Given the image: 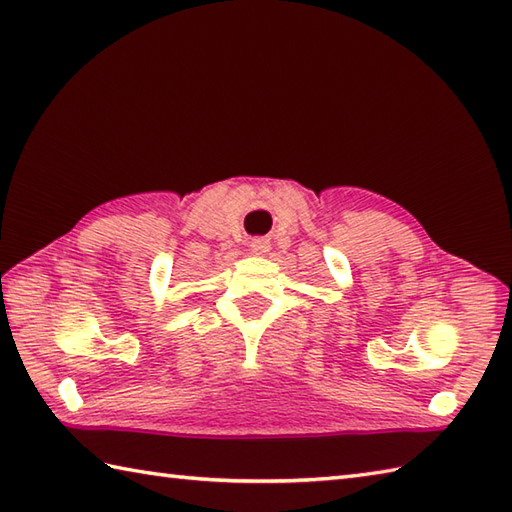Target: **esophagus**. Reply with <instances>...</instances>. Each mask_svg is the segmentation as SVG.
I'll return each mask as SVG.
<instances>
[{"label": "esophagus", "instance_id": "esophagus-1", "mask_svg": "<svg viewBox=\"0 0 512 512\" xmlns=\"http://www.w3.org/2000/svg\"><path fill=\"white\" fill-rule=\"evenodd\" d=\"M250 246H253V250H257V253H264V250L268 248V242H266V239H253Z\"/></svg>", "mask_w": 512, "mask_h": 512}]
</instances>
